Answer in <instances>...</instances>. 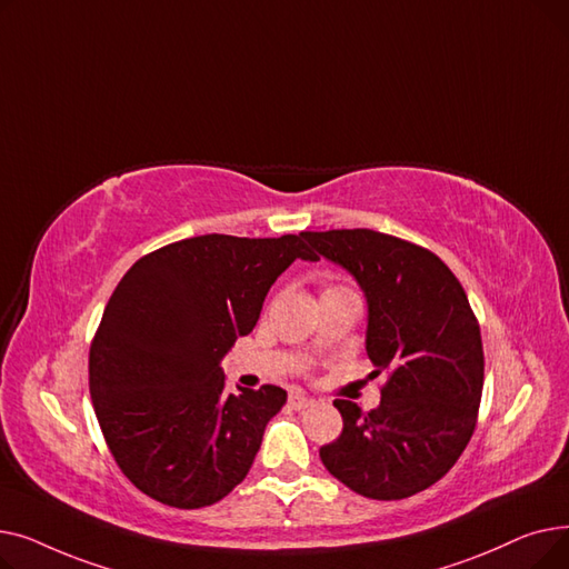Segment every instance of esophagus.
I'll list each match as a JSON object with an SVG mask.
<instances>
[{
  "instance_id": "esophagus-1",
  "label": "esophagus",
  "mask_w": 569,
  "mask_h": 569,
  "mask_svg": "<svg viewBox=\"0 0 569 569\" xmlns=\"http://www.w3.org/2000/svg\"><path fill=\"white\" fill-rule=\"evenodd\" d=\"M288 406H290L292 410H305V408H311V406H313V399L302 397V395H290V397H288Z\"/></svg>"
}]
</instances>
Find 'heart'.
Returning a JSON list of instances; mask_svg holds the SVG:
<instances>
[{"label": "heart", "instance_id": "b5f03b06", "mask_svg": "<svg viewBox=\"0 0 569 569\" xmlns=\"http://www.w3.org/2000/svg\"><path fill=\"white\" fill-rule=\"evenodd\" d=\"M339 290H348V288H343V286H327L322 295H327V292H339Z\"/></svg>", "mask_w": 569, "mask_h": 569}]
</instances>
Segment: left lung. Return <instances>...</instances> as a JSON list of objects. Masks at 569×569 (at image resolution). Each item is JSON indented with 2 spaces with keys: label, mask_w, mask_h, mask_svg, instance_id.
<instances>
[{
  "label": "left lung",
  "mask_w": 569,
  "mask_h": 569,
  "mask_svg": "<svg viewBox=\"0 0 569 569\" xmlns=\"http://www.w3.org/2000/svg\"><path fill=\"white\" fill-rule=\"evenodd\" d=\"M302 237L362 286L367 352L373 376H387L371 412L335 401L343 431L320 447V459L365 498H410L450 472L477 427L485 385L480 322L452 269L420 244L367 228Z\"/></svg>",
  "instance_id": "1"
}]
</instances>
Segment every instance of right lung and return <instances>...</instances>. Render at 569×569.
Returning a JSON list of instances; mask_svg holds the SVG:
<instances>
[{"label":"right lung","mask_w":569,"mask_h":569,"mask_svg":"<svg viewBox=\"0 0 569 569\" xmlns=\"http://www.w3.org/2000/svg\"><path fill=\"white\" fill-rule=\"evenodd\" d=\"M297 258L318 260L302 234H200L142 256L117 283L89 346V395L114 463L144 496L198 510L247 477L286 392L230 395L219 360Z\"/></svg>","instance_id":"right-lung-1"}]
</instances>
